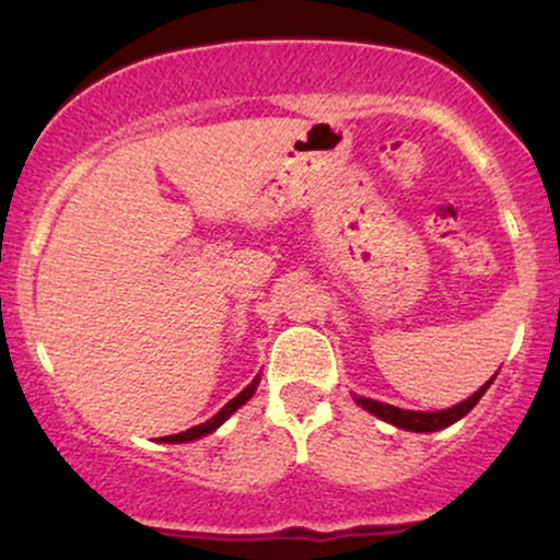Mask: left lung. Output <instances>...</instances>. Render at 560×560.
<instances>
[{
	"instance_id": "left-lung-1",
	"label": "left lung",
	"mask_w": 560,
	"mask_h": 560,
	"mask_svg": "<svg viewBox=\"0 0 560 560\" xmlns=\"http://www.w3.org/2000/svg\"><path fill=\"white\" fill-rule=\"evenodd\" d=\"M492 378L485 384V387H479L477 392H474L468 400L453 405V408H447V410H429V413L427 410H402V408H395V405L371 400V397H361V395H355V402L361 405L363 410H369V413H374L376 419L387 421L397 429H405V432H436V429H445V427H450V423L464 419L468 410H471L474 405L481 400V395L490 389Z\"/></svg>"
}]
</instances>
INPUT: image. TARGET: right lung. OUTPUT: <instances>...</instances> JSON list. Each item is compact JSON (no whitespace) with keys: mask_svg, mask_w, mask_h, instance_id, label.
I'll use <instances>...</instances> for the list:
<instances>
[{"mask_svg":"<svg viewBox=\"0 0 560 560\" xmlns=\"http://www.w3.org/2000/svg\"><path fill=\"white\" fill-rule=\"evenodd\" d=\"M258 384H260V376H255L253 382L247 384V387H244L240 395L234 397V400H229L226 405H223L221 410H218V413L213 416V419H208L205 423H197V427H191V429H186V432H178V434H171V436H160L158 442H171V445H178V442H195V440H199V436H205V434H210V432H215L218 427H221L223 421L229 419L231 413H234V410H240L244 402L249 400V397L255 395V389H258Z\"/></svg>","mask_w":560,"mask_h":560,"instance_id":"obj_1","label":"right lung"}]
</instances>
